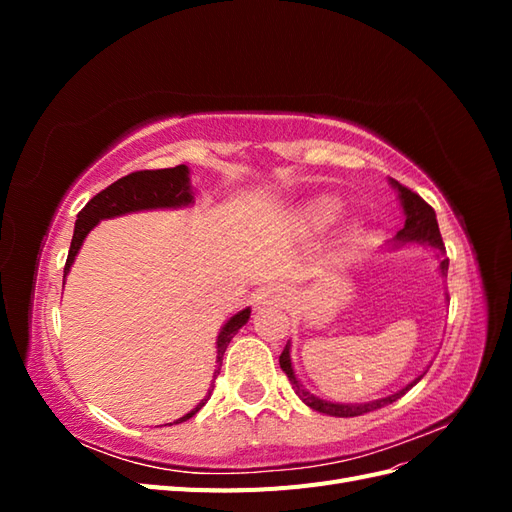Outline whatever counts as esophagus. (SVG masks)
<instances>
[{
    "mask_svg": "<svg viewBox=\"0 0 512 512\" xmlns=\"http://www.w3.org/2000/svg\"><path fill=\"white\" fill-rule=\"evenodd\" d=\"M284 294V288L277 286V284H269V286H262L256 294H254V303L256 307H262V305H269V303H275L280 301Z\"/></svg>",
    "mask_w": 512,
    "mask_h": 512,
    "instance_id": "obj_1",
    "label": "esophagus"
}]
</instances>
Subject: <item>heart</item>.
<instances>
[{"label":"heart","mask_w":512,"mask_h":512,"mask_svg":"<svg viewBox=\"0 0 512 512\" xmlns=\"http://www.w3.org/2000/svg\"><path fill=\"white\" fill-rule=\"evenodd\" d=\"M337 213H339V203L335 198H320L307 207L305 218L312 226H327L337 218Z\"/></svg>","instance_id":"heart-1"}]
</instances>
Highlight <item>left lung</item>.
I'll return each mask as SVG.
<instances>
[{
	"label": "left lung",
	"instance_id": "8db88e82",
	"mask_svg": "<svg viewBox=\"0 0 512 512\" xmlns=\"http://www.w3.org/2000/svg\"><path fill=\"white\" fill-rule=\"evenodd\" d=\"M391 185L397 190L399 194V200H401V207H404V213H406V224L404 228H401L397 232L395 241L397 243H423V245H431L436 247V250L440 254H444V243H442V235H440V228H438V220H436V211H433L425 200L418 196L416 192H412L410 188H406V185H401L399 181L391 179ZM440 271L442 275L448 273V258H442L440 260ZM280 367L284 374L288 376L290 384L294 393H297L301 397L303 404H307L312 410L316 412H322V414H329V416H342V418H348V416H361L365 412H371V410H378L386 404H393V401H397L399 397H404L412 386L421 380L423 376H418L414 382H410L408 386H404V389L389 395V397H382V399H376V401H369V404H333V401H324L316 395H312L309 391H305L303 386L299 384L297 376H294V369H292V363H290V342L286 344L284 352L280 354Z\"/></svg>",
	"mask_w": 512,
	"mask_h": 512
}]
</instances>
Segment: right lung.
Returning a JSON list of instances; mask_svg holds the SVG:
<instances>
[{"instance_id": "1", "label": "right lung", "mask_w": 512, "mask_h": 512, "mask_svg": "<svg viewBox=\"0 0 512 512\" xmlns=\"http://www.w3.org/2000/svg\"><path fill=\"white\" fill-rule=\"evenodd\" d=\"M192 200H194V194L190 185V170L185 164H179L175 168H160V170H136V173L117 179L115 183L108 185L106 190H102L100 194L91 198L89 203L81 209L79 220L74 224V237L70 243L66 267H64V282L85 237L89 235V230L94 228L100 220L117 218V215H126L132 211L177 209V207L190 205ZM247 320H250V307L241 309L239 314L232 316L222 327L218 335V369H215L213 380L220 374L222 356L230 344V339L237 335V331ZM211 391L205 395V399H200V404L194 410L181 416L177 423L188 421V418H192L200 408H203L207 404V399L211 397Z\"/></svg>"}]
</instances>
